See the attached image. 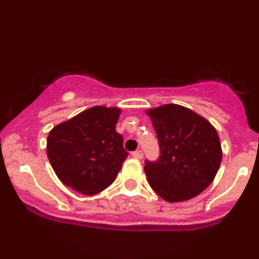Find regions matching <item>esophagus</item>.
<instances>
[{
  "label": "esophagus",
  "instance_id": "1",
  "mask_svg": "<svg viewBox=\"0 0 259 259\" xmlns=\"http://www.w3.org/2000/svg\"><path fill=\"white\" fill-rule=\"evenodd\" d=\"M132 156L134 157V158H137V159H142L143 156H144V153H143L142 150H137V151H134V152L132 153Z\"/></svg>",
  "mask_w": 259,
  "mask_h": 259
}]
</instances>
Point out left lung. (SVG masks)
<instances>
[{"mask_svg": "<svg viewBox=\"0 0 259 259\" xmlns=\"http://www.w3.org/2000/svg\"><path fill=\"white\" fill-rule=\"evenodd\" d=\"M158 138L160 156L146 160L150 186L167 202L193 199L213 182L223 151L217 130L193 110L164 105L146 110Z\"/></svg>", "mask_w": 259, "mask_h": 259, "instance_id": "left-lung-1", "label": "left lung"}]
</instances>
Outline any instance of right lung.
Wrapping results in <instances>:
<instances>
[{
  "label": "right lung",
  "mask_w": 259,
  "mask_h": 259,
  "mask_svg": "<svg viewBox=\"0 0 259 259\" xmlns=\"http://www.w3.org/2000/svg\"><path fill=\"white\" fill-rule=\"evenodd\" d=\"M121 109L96 106L50 131L46 152L63 184L95 195L115 181L128 156L115 126Z\"/></svg>",
  "instance_id": "1"
}]
</instances>
